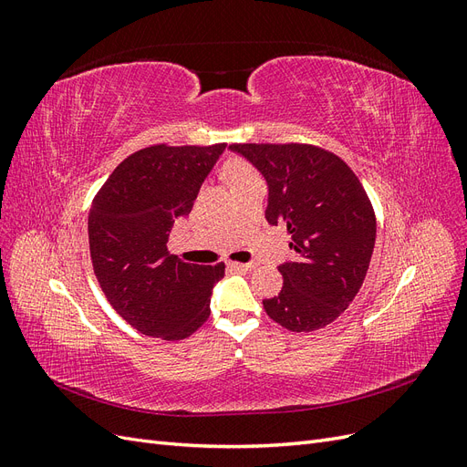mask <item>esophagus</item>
I'll list each match as a JSON object with an SVG mask.
<instances>
[{
	"label": "esophagus",
	"mask_w": 467,
	"mask_h": 467,
	"mask_svg": "<svg viewBox=\"0 0 467 467\" xmlns=\"http://www.w3.org/2000/svg\"><path fill=\"white\" fill-rule=\"evenodd\" d=\"M230 266L234 268V271H239V273H247V271H251V268H255V265L253 263H230Z\"/></svg>",
	"instance_id": "1"
}]
</instances>
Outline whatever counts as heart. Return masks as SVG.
<instances>
[{"mask_svg": "<svg viewBox=\"0 0 467 467\" xmlns=\"http://www.w3.org/2000/svg\"><path fill=\"white\" fill-rule=\"evenodd\" d=\"M225 173H228V177H230L232 182L244 181V179H251V177H257L255 171H253V169H251L247 163L239 161V160L230 161L228 167H225Z\"/></svg>", "mask_w": 467, "mask_h": 467, "instance_id": "heart-1", "label": "heart"}]
</instances>
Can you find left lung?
Masks as SVG:
<instances>
[{"label":"left lung","mask_w":467,"mask_h":467,"mask_svg":"<svg viewBox=\"0 0 467 467\" xmlns=\"http://www.w3.org/2000/svg\"><path fill=\"white\" fill-rule=\"evenodd\" d=\"M265 177L268 223L286 228L296 257L278 265L285 285L263 300L288 331H316L355 300L376 244V216L362 182L335 153L307 144H234Z\"/></svg>","instance_id":"1"}]
</instances>
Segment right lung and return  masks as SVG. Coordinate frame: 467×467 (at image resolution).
I'll list each match as a JSON object with an SVG mask.
<instances>
[{"label":"right lung","instance_id":"right-lung-1","mask_svg":"<svg viewBox=\"0 0 467 467\" xmlns=\"http://www.w3.org/2000/svg\"><path fill=\"white\" fill-rule=\"evenodd\" d=\"M223 150L225 144L144 148L129 155L93 199L88 232L95 276L117 314L140 333L179 341L210 316V296L225 265L182 263L167 242Z\"/></svg>","mask_w":467,"mask_h":467}]
</instances>
